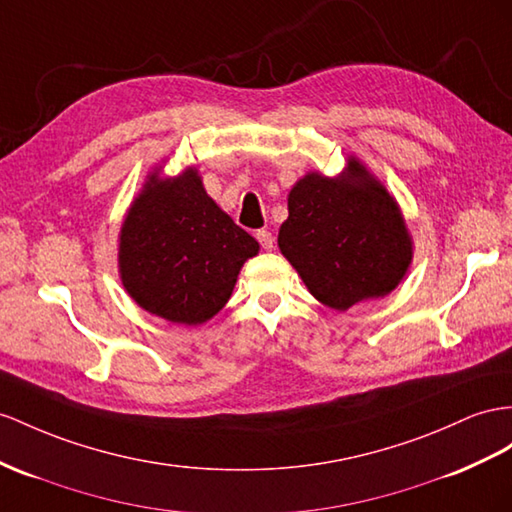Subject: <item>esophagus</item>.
I'll use <instances>...</instances> for the list:
<instances>
[{"label":"esophagus","instance_id":"1","mask_svg":"<svg viewBox=\"0 0 512 512\" xmlns=\"http://www.w3.org/2000/svg\"><path fill=\"white\" fill-rule=\"evenodd\" d=\"M257 240H259L261 248H266V251H272V248H274V235L270 231H266V229H259L257 231Z\"/></svg>","mask_w":512,"mask_h":512}]
</instances>
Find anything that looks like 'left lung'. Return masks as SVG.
<instances>
[{
    "label": "left lung",
    "mask_w": 512,
    "mask_h": 512,
    "mask_svg": "<svg viewBox=\"0 0 512 512\" xmlns=\"http://www.w3.org/2000/svg\"><path fill=\"white\" fill-rule=\"evenodd\" d=\"M287 212L281 253L326 307L346 311L383 298L411 266L413 242L400 207L357 157L337 177L298 179Z\"/></svg>",
    "instance_id": "1"
}]
</instances>
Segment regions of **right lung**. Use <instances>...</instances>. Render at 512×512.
Masks as SVG:
<instances>
[{"label": "right lung", "instance_id": "1", "mask_svg": "<svg viewBox=\"0 0 512 512\" xmlns=\"http://www.w3.org/2000/svg\"><path fill=\"white\" fill-rule=\"evenodd\" d=\"M259 244L203 188L194 168L151 173L119 235L127 294L168 322L196 326L227 305L246 259Z\"/></svg>", "mask_w": 512, "mask_h": 512}]
</instances>
